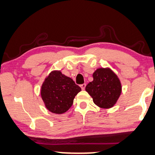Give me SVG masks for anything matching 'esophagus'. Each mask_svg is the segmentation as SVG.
Listing matches in <instances>:
<instances>
[{"mask_svg": "<svg viewBox=\"0 0 155 155\" xmlns=\"http://www.w3.org/2000/svg\"><path fill=\"white\" fill-rule=\"evenodd\" d=\"M85 86H86V84H85V83L82 84V85H80V87H81L82 90H85Z\"/></svg>", "mask_w": 155, "mask_h": 155, "instance_id": "obj_1", "label": "esophagus"}]
</instances>
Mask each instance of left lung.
Instances as JSON below:
<instances>
[{
  "instance_id": "1",
  "label": "left lung",
  "mask_w": 155,
  "mask_h": 155,
  "mask_svg": "<svg viewBox=\"0 0 155 155\" xmlns=\"http://www.w3.org/2000/svg\"><path fill=\"white\" fill-rule=\"evenodd\" d=\"M92 76L93 81L86 85V91L98 107H112L117 101L122 92L119 78L109 68H99Z\"/></svg>"
}]
</instances>
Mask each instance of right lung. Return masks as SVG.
I'll use <instances>...</instances> for the list:
<instances>
[{
  "label": "right lung",
  "mask_w": 155,
  "mask_h": 155,
  "mask_svg": "<svg viewBox=\"0 0 155 155\" xmlns=\"http://www.w3.org/2000/svg\"><path fill=\"white\" fill-rule=\"evenodd\" d=\"M81 88L60 71H53L41 87V97L45 107L53 113L63 114L70 109Z\"/></svg>",
  "instance_id": "right-lung-1"
}]
</instances>
